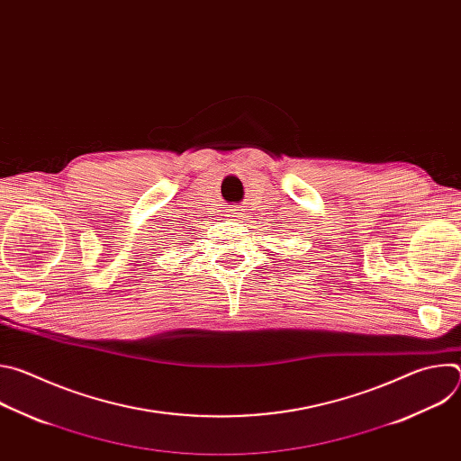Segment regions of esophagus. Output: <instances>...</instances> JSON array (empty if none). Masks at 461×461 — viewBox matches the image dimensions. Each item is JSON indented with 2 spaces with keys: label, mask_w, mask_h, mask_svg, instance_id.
<instances>
[{
  "label": "esophagus",
  "mask_w": 461,
  "mask_h": 461,
  "mask_svg": "<svg viewBox=\"0 0 461 461\" xmlns=\"http://www.w3.org/2000/svg\"><path fill=\"white\" fill-rule=\"evenodd\" d=\"M244 213H242V210H237V208H233V210H230V217H233L235 221L237 219H240Z\"/></svg>",
  "instance_id": "1"
}]
</instances>
